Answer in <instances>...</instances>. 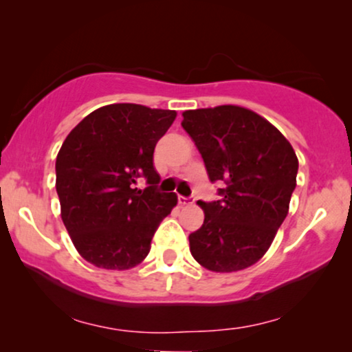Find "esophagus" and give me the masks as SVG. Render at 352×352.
Returning <instances> with one entry per match:
<instances>
[{
  "label": "esophagus",
  "mask_w": 352,
  "mask_h": 352,
  "mask_svg": "<svg viewBox=\"0 0 352 352\" xmlns=\"http://www.w3.org/2000/svg\"><path fill=\"white\" fill-rule=\"evenodd\" d=\"M192 201H194V199H190V197L177 195V204H179L181 206H184V205H190Z\"/></svg>",
  "instance_id": "34e87169"
}]
</instances>
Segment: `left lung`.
<instances>
[{
	"instance_id": "1",
	"label": "left lung",
	"mask_w": 352,
	"mask_h": 352,
	"mask_svg": "<svg viewBox=\"0 0 352 352\" xmlns=\"http://www.w3.org/2000/svg\"><path fill=\"white\" fill-rule=\"evenodd\" d=\"M182 117L210 181L223 184L219 200L199 201L205 221L189 235L190 253L210 271H242L263 258L287 218L296 153L276 126L239 105L187 110Z\"/></svg>"
}]
</instances>
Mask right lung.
I'll return each instance as SVG.
<instances>
[{
    "instance_id": "add662e5",
    "label": "right lung",
    "mask_w": 352,
    "mask_h": 352,
    "mask_svg": "<svg viewBox=\"0 0 352 352\" xmlns=\"http://www.w3.org/2000/svg\"><path fill=\"white\" fill-rule=\"evenodd\" d=\"M175 110L110 104L91 112L65 138L56 158L60 216L75 248L102 269H131L151 252L158 226L177 204L158 192L153 151ZM139 177L149 186L134 188Z\"/></svg>"
}]
</instances>
